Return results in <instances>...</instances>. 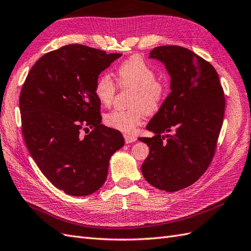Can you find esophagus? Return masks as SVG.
Listing matches in <instances>:
<instances>
[{"instance_id": "esophagus-1", "label": "esophagus", "mask_w": 251, "mask_h": 251, "mask_svg": "<svg viewBox=\"0 0 251 251\" xmlns=\"http://www.w3.org/2000/svg\"><path fill=\"white\" fill-rule=\"evenodd\" d=\"M124 139H125V142L127 144L132 143V142H136V136H132V134H124Z\"/></svg>"}]
</instances>
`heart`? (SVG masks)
I'll return each instance as SVG.
<instances>
[{
	"label": "heart",
	"mask_w": 251,
	"mask_h": 251,
	"mask_svg": "<svg viewBox=\"0 0 251 251\" xmlns=\"http://www.w3.org/2000/svg\"><path fill=\"white\" fill-rule=\"evenodd\" d=\"M121 86L133 88V108L128 110H114L107 113L104 118L105 124L126 134L133 133L136 128L142 123L145 110L153 112L161 105L164 99L165 88L156 80L157 76L153 69L139 56L131 57L124 61L117 71ZM115 83L111 76L104 73L99 76L95 82L94 93L101 105L110 106L115 93Z\"/></svg>",
	"instance_id": "obj_1"
}]
</instances>
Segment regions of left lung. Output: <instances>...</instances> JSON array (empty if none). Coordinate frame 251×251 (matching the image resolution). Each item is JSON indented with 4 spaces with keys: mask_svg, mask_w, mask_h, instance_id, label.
<instances>
[{
    "mask_svg": "<svg viewBox=\"0 0 251 251\" xmlns=\"http://www.w3.org/2000/svg\"><path fill=\"white\" fill-rule=\"evenodd\" d=\"M149 58L164 64L171 92L146 126L155 136L139 138L150 147L141 171L152 187L176 192L194 183L213 158L224 122V91L215 69L188 49L158 47Z\"/></svg>",
    "mask_w": 251,
    "mask_h": 251,
    "instance_id": "left-lung-1",
    "label": "left lung"
}]
</instances>
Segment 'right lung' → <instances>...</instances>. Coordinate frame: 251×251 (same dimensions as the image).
<instances>
[{"label":"right lung","instance_id":"right-lung-1","mask_svg":"<svg viewBox=\"0 0 251 251\" xmlns=\"http://www.w3.org/2000/svg\"><path fill=\"white\" fill-rule=\"evenodd\" d=\"M121 56L70 44L43 55L22 87L25 144L42 174L71 196L100 189L109 160L125 144L120 131L100 124L94 93L100 74ZM89 127L93 131L82 136Z\"/></svg>","mask_w":251,"mask_h":251}]
</instances>
